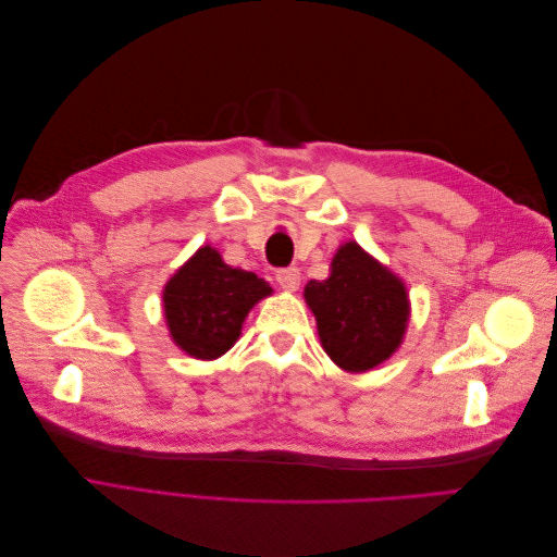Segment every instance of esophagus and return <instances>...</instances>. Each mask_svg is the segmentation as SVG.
Listing matches in <instances>:
<instances>
[{"instance_id": "esophagus-1", "label": "esophagus", "mask_w": 557, "mask_h": 557, "mask_svg": "<svg viewBox=\"0 0 557 557\" xmlns=\"http://www.w3.org/2000/svg\"><path fill=\"white\" fill-rule=\"evenodd\" d=\"M276 281H278V285H281L283 290L295 293V290L299 288V281H301V276H299V269H297V267H285V269H278V272H276Z\"/></svg>"}]
</instances>
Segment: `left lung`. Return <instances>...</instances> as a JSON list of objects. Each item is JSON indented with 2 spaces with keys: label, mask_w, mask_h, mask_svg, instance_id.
Returning a JSON list of instances; mask_svg holds the SVG:
<instances>
[{
  "label": "left lung",
  "mask_w": 557,
  "mask_h": 557,
  "mask_svg": "<svg viewBox=\"0 0 557 557\" xmlns=\"http://www.w3.org/2000/svg\"><path fill=\"white\" fill-rule=\"evenodd\" d=\"M305 299L315 315L320 346L350 374L393 358L411 318L407 285L358 242L336 248L330 276L309 281Z\"/></svg>",
  "instance_id": "8db88e82"
}]
</instances>
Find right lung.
Listing matches in <instances>:
<instances>
[{"label": "right lung", "mask_w": 557, "mask_h": 557, "mask_svg": "<svg viewBox=\"0 0 557 557\" xmlns=\"http://www.w3.org/2000/svg\"><path fill=\"white\" fill-rule=\"evenodd\" d=\"M272 285L230 267L211 244L199 246L162 290V311L172 342L195 360H215L237 344L242 325Z\"/></svg>", "instance_id": "1"}]
</instances>
